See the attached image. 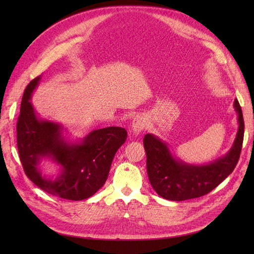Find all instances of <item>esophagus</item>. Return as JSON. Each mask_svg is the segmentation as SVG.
I'll return each mask as SVG.
<instances>
[{"mask_svg":"<svg viewBox=\"0 0 254 254\" xmlns=\"http://www.w3.org/2000/svg\"><path fill=\"white\" fill-rule=\"evenodd\" d=\"M146 127V121L143 117H136L132 121V127H131V131L133 134L137 135L140 134L143 130Z\"/></svg>","mask_w":254,"mask_h":254,"instance_id":"1","label":"esophagus"}]
</instances>
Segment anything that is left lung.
<instances>
[{"instance_id": "1", "label": "left lung", "mask_w": 254, "mask_h": 254, "mask_svg": "<svg viewBox=\"0 0 254 254\" xmlns=\"http://www.w3.org/2000/svg\"><path fill=\"white\" fill-rule=\"evenodd\" d=\"M234 108L238 115V130L233 146L226 156L204 165H191L175 159L167 144L153 134L144 136L146 167L151 187L165 199L182 201L201 197L216 188L231 174L241 156L244 140V119L237 99Z\"/></svg>"}]
</instances>
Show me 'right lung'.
I'll return each mask as SVG.
<instances>
[{"label": "right lung", "mask_w": 254, "mask_h": 254, "mask_svg": "<svg viewBox=\"0 0 254 254\" xmlns=\"http://www.w3.org/2000/svg\"><path fill=\"white\" fill-rule=\"evenodd\" d=\"M40 79L38 76L27 84L17 123L23 170L30 181L51 195L68 200L87 199L105 184L115 153L127 139V131L122 127H107L93 130L80 142H66L63 127L38 118L29 101ZM43 157L61 165L55 181L45 179L37 168Z\"/></svg>", "instance_id": "add662e5"}]
</instances>
